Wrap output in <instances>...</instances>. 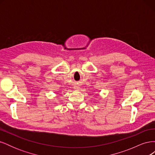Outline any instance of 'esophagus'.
Instances as JSON below:
<instances>
[{
    "label": "esophagus",
    "mask_w": 155,
    "mask_h": 155,
    "mask_svg": "<svg viewBox=\"0 0 155 155\" xmlns=\"http://www.w3.org/2000/svg\"><path fill=\"white\" fill-rule=\"evenodd\" d=\"M74 89H76V90H78V88H79V87H77V86H74Z\"/></svg>",
    "instance_id": "1"
}]
</instances>
